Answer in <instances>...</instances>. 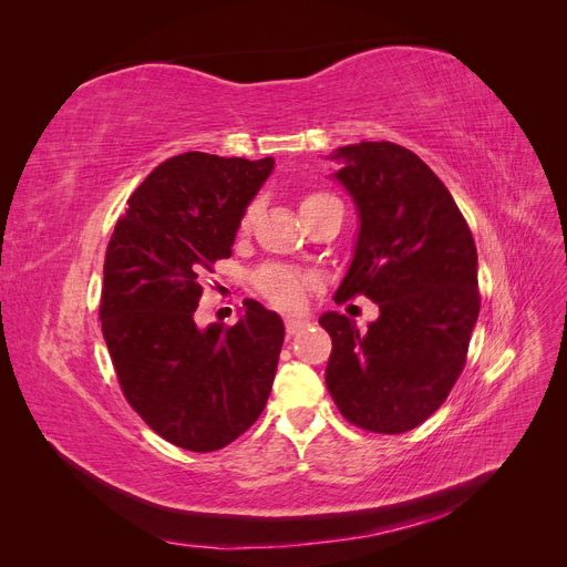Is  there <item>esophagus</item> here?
<instances>
[{"mask_svg": "<svg viewBox=\"0 0 567 567\" xmlns=\"http://www.w3.org/2000/svg\"><path fill=\"white\" fill-rule=\"evenodd\" d=\"M307 326V321L305 319H298V317H286V333L288 336H296V333H300L302 329Z\"/></svg>", "mask_w": 567, "mask_h": 567, "instance_id": "1", "label": "esophagus"}]
</instances>
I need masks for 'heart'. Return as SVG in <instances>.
<instances>
[{"label":"heart","instance_id":"obj_1","mask_svg":"<svg viewBox=\"0 0 567 567\" xmlns=\"http://www.w3.org/2000/svg\"><path fill=\"white\" fill-rule=\"evenodd\" d=\"M323 200H336L329 194H310L300 200V213L310 208V205L323 203ZM252 208H248L241 217V229L250 227V219H252ZM255 286L260 293L271 302L281 307V310H298L302 307L305 298H307V290H310L312 281L307 274L296 271L290 267H281V265H271L265 267L255 274Z\"/></svg>","mask_w":567,"mask_h":567}]
</instances>
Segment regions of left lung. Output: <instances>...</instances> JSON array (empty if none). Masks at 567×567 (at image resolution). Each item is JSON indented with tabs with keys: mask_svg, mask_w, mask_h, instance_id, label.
Here are the masks:
<instances>
[{
	"mask_svg": "<svg viewBox=\"0 0 567 567\" xmlns=\"http://www.w3.org/2000/svg\"><path fill=\"white\" fill-rule=\"evenodd\" d=\"M329 158L359 217L336 298L364 293L381 315L367 331L346 315L319 317L333 340L326 388L350 423L406 433L435 414L466 364L480 312L473 234L447 186L409 148L359 142Z\"/></svg>",
	"mask_w": 567,
	"mask_h": 567,
	"instance_id": "1",
	"label": "left lung"
}]
</instances>
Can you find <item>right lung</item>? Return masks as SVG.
Segmentation results:
<instances>
[{
  "label": "right lung",
  "instance_id": "right-lung-1",
  "mask_svg": "<svg viewBox=\"0 0 567 567\" xmlns=\"http://www.w3.org/2000/svg\"><path fill=\"white\" fill-rule=\"evenodd\" d=\"M274 158L188 151L136 186L106 250L101 329L127 402L188 452L227 447L262 414L284 321L244 300L234 326H196L200 279L231 255Z\"/></svg>",
  "mask_w": 567,
  "mask_h": 567
}]
</instances>
